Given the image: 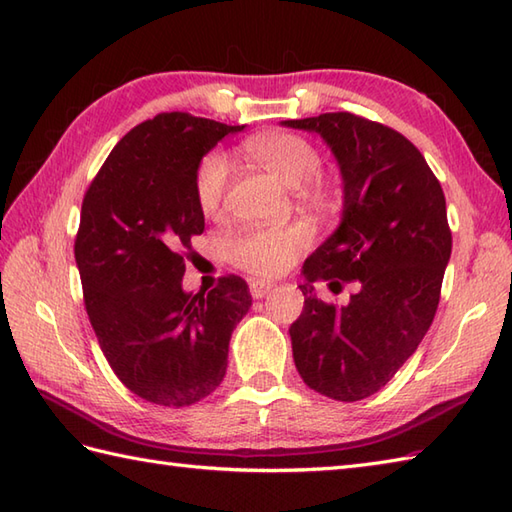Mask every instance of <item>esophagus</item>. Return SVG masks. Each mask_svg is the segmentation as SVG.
<instances>
[{"instance_id":"obj_1","label":"esophagus","mask_w":512,"mask_h":512,"mask_svg":"<svg viewBox=\"0 0 512 512\" xmlns=\"http://www.w3.org/2000/svg\"><path fill=\"white\" fill-rule=\"evenodd\" d=\"M270 290H273V284H270V281H259V279L250 281V295H253V299L266 297Z\"/></svg>"}]
</instances>
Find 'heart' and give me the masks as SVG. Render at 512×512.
I'll use <instances>...</instances> for the list:
<instances>
[{
    "label": "heart",
    "instance_id": "heart-1",
    "mask_svg": "<svg viewBox=\"0 0 512 512\" xmlns=\"http://www.w3.org/2000/svg\"><path fill=\"white\" fill-rule=\"evenodd\" d=\"M248 154L259 165L275 173L290 187H301L321 176V151L308 138L290 132L266 134L248 140ZM231 180V162L222 151L204 154L193 173V198L198 209L213 217L220 213L224 195ZM312 242L310 228L303 222H292L273 228H242L226 237L224 253L228 262L244 273L257 277H275L295 262Z\"/></svg>",
    "mask_w": 512,
    "mask_h": 512
}]
</instances>
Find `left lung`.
I'll return each mask as SVG.
<instances>
[{"instance_id":"left-lung-1","label":"left lung","mask_w":512,"mask_h":512,"mask_svg":"<svg viewBox=\"0 0 512 512\" xmlns=\"http://www.w3.org/2000/svg\"><path fill=\"white\" fill-rule=\"evenodd\" d=\"M284 125L321 134L345 184L341 226L303 264L292 356L310 389L363 400L394 378L436 317L451 257L447 200L418 147L383 123L328 112ZM317 278L333 289L356 280L359 292L336 307L313 295Z\"/></svg>"}]
</instances>
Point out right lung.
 <instances>
[{
	"mask_svg": "<svg viewBox=\"0 0 512 512\" xmlns=\"http://www.w3.org/2000/svg\"><path fill=\"white\" fill-rule=\"evenodd\" d=\"M242 129L158 114L118 140L83 195L74 257L85 310L118 380L160 407H189L222 383L233 328L253 303L237 275L182 292L191 237L204 231L195 167Z\"/></svg>",
	"mask_w": 512,
	"mask_h": 512,
	"instance_id": "right-lung-1",
	"label": "right lung"
}]
</instances>
